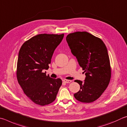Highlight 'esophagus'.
Returning a JSON list of instances; mask_svg holds the SVG:
<instances>
[{
    "instance_id": "1",
    "label": "esophagus",
    "mask_w": 127,
    "mask_h": 127,
    "mask_svg": "<svg viewBox=\"0 0 127 127\" xmlns=\"http://www.w3.org/2000/svg\"><path fill=\"white\" fill-rule=\"evenodd\" d=\"M63 81L65 83H70L72 82V80H67V79H64Z\"/></svg>"
}]
</instances>
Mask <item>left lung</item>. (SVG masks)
I'll return each mask as SVG.
<instances>
[{"mask_svg":"<svg viewBox=\"0 0 127 127\" xmlns=\"http://www.w3.org/2000/svg\"><path fill=\"white\" fill-rule=\"evenodd\" d=\"M71 52L85 73V82L75 80L80 89L74 97L82 103L97 100L107 88L111 67L107 48L103 41L87 32H76L66 37Z\"/></svg>","mask_w":127,"mask_h":127,"instance_id":"8db88e82","label":"left lung"}]
</instances>
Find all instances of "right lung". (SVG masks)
I'll return each instance as SVG.
<instances>
[{
    "mask_svg": "<svg viewBox=\"0 0 127 127\" xmlns=\"http://www.w3.org/2000/svg\"><path fill=\"white\" fill-rule=\"evenodd\" d=\"M64 34H39L27 40L20 48L17 78L23 92L33 103L44 106L55 101L62 80L43 72L48 70L54 51Z\"/></svg>",
    "mask_w": 127,
    "mask_h": 127,
    "instance_id": "obj_1",
    "label": "right lung"
}]
</instances>
